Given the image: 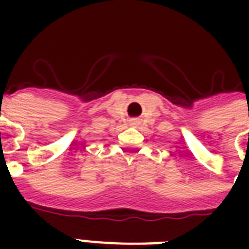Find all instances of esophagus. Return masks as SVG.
<instances>
[{
    "label": "esophagus",
    "mask_w": 249,
    "mask_h": 249,
    "mask_svg": "<svg viewBox=\"0 0 249 249\" xmlns=\"http://www.w3.org/2000/svg\"><path fill=\"white\" fill-rule=\"evenodd\" d=\"M129 125H132V126H136V125H137V121L132 120V121H130V123H129Z\"/></svg>",
    "instance_id": "1"
}]
</instances>
